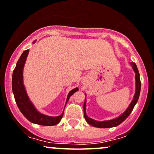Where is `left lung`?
<instances>
[{"label": "left lung", "instance_id": "8db88e82", "mask_svg": "<svg viewBox=\"0 0 154 154\" xmlns=\"http://www.w3.org/2000/svg\"><path fill=\"white\" fill-rule=\"evenodd\" d=\"M130 65H132V69L135 71V95H134V98L132 99V101H131L130 104L129 105V107H127L126 110L122 113L120 116H119L117 118H114L113 120H106V121H96V120H93V119H91L88 117L86 113V100L85 98V102L83 104V112H84V117L86 121L89 123V125L92 126H95L97 128H111V127H115V126H117L120 124V123H123L126 118L129 116V114L131 113V112L133 110L134 107L136 104L137 101H138V98H139L140 95V92H141V80H140V74L138 72V68H137L136 65H135V62H131ZM86 95V94H85Z\"/></svg>", "mask_w": 154, "mask_h": 154}]
</instances>
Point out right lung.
<instances>
[{"mask_svg": "<svg viewBox=\"0 0 154 154\" xmlns=\"http://www.w3.org/2000/svg\"><path fill=\"white\" fill-rule=\"evenodd\" d=\"M35 42L36 41H34L33 44H34ZM28 53H29V50H25L22 53L20 58L18 60L17 63H16V68H15L13 73L12 89H13V93L14 95L16 104H17L18 107L22 112V114L25 116V118L31 123L41 125V126H54V125L58 124L61 121L62 117H63L64 111L62 112V114L58 116V117H50V116L40 113L34 107L30 98H28V95L27 94L26 90H25L23 83V68L25 66V62H26ZM78 89H79L77 87L74 88L68 93L65 105L69 100L70 97L74 92L78 91Z\"/></svg>", "mask_w": 154, "mask_h": 154, "instance_id": "obj_1", "label": "right lung"}]
</instances>
